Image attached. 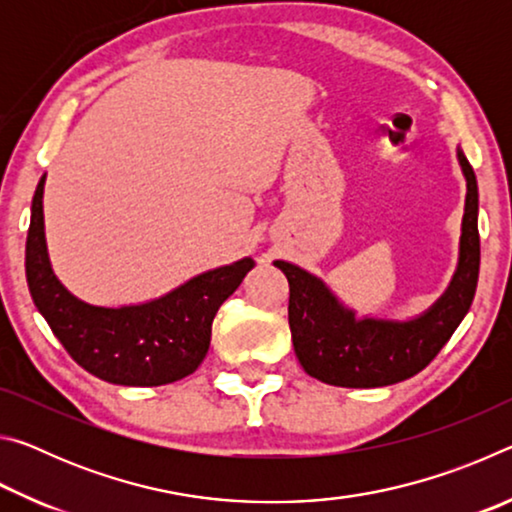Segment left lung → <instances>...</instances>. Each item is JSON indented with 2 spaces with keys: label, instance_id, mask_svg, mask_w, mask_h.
Wrapping results in <instances>:
<instances>
[{
  "label": "left lung",
  "instance_id": "obj_1",
  "mask_svg": "<svg viewBox=\"0 0 512 512\" xmlns=\"http://www.w3.org/2000/svg\"><path fill=\"white\" fill-rule=\"evenodd\" d=\"M467 180L461 259L443 298L406 323L363 318L339 305L318 277L289 262L275 266L289 280L293 350L307 375L343 388H377L418 375L452 339L470 309L479 280V189L472 164L458 151Z\"/></svg>",
  "mask_w": 512,
  "mask_h": 512
}]
</instances>
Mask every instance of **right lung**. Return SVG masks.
I'll list each match as a JSON object with an SVG mask.
<instances>
[{
    "label": "right lung",
    "instance_id": "obj_1",
    "mask_svg": "<svg viewBox=\"0 0 512 512\" xmlns=\"http://www.w3.org/2000/svg\"><path fill=\"white\" fill-rule=\"evenodd\" d=\"M40 178L27 235L31 298L69 357L90 375L119 386H162L201 366L210 348L212 320L255 266L250 257L214 268L146 305L92 307L74 298L49 266Z\"/></svg>",
    "mask_w": 512,
    "mask_h": 512
}]
</instances>
